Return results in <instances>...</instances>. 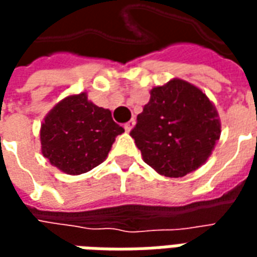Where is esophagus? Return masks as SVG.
Returning a JSON list of instances; mask_svg holds the SVG:
<instances>
[{"label":"esophagus","mask_w":257,"mask_h":257,"mask_svg":"<svg viewBox=\"0 0 257 257\" xmlns=\"http://www.w3.org/2000/svg\"><path fill=\"white\" fill-rule=\"evenodd\" d=\"M134 126H135V119H131V121H128V122L123 125V128H125L126 132H131V131L134 129Z\"/></svg>","instance_id":"obj_1"}]
</instances>
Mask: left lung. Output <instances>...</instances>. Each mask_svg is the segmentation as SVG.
I'll return each mask as SVG.
<instances>
[{"label":"left lung","instance_id":"8db88e82","mask_svg":"<svg viewBox=\"0 0 257 257\" xmlns=\"http://www.w3.org/2000/svg\"><path fill=\"white\" fill-rule=\"evenodd\" d=\"M220 118L202 90L173 78L150 90L131 136L157 173L183 178L202 167L220 138Z\"/></svg>","mask_w":257,"mask_h":257}]
</instances>
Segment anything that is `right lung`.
<instances>
[{"label":"right lung","instance_id":"add662e5","mask_svg":"<svg viewBox=\"0 0 257 257\" xmlns=\"http://www.w3.org/2000/svg\"><path fill=\"white\" fill-rule=\"evenodd\" d=\"M122 126L108 108L97 107L88 95L64 97L41 123V153L51 165L67 175H81L100 165Z\"/></svg>","mask_w":257,"mask_h":257}]
</instances>
